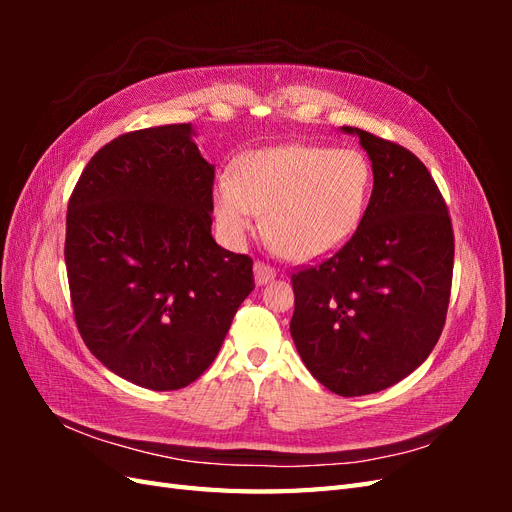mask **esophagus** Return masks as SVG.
Returning a JSON list of instances; mask_svg holds the SVG:
<instances>
[{
	"label": "esophagus",
	"instance_id": "esophagus-1",
	"mask_svg": "<svg viewBox=\"0 0 512 512\" xmlns=\"http://www.w3.org/2000/svg\"><path fill=\"white\" fill-rule=\"evenodd\" d=\"M275 275H277L275 269L265 265V262H256V265H254V280H256L258 286L269 284L271 280H275Z\"/></svg>",
	"mask_w": 512,
	"mask_h": 512
}]
</instances>
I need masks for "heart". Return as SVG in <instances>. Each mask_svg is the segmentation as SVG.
<instances>
[{
  "label": "heart",
  "mask_w": 512,
  "mask_h": 512,
  "mask_svg": "<svg viewBox=\"0 0 512 512\" xmlns=\"http://www.w3.org/2000/svg\"><path fill=\"white\" fill-rule=\"evenodd\" d=\"M371 194V166L361 151L280 145L245 153L213 192L222 237L239 245L262 215V235L288 260H316L339 250L359 228Z\"/></svg>",
  "instance_id": "1"
}]
</instances>
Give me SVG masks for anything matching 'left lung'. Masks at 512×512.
<instances>
[{
  "instance_id": "1",
  "label": "left lung",
  "mask_w": 512,
  "mask_h": 512,
  "mask_svg": "<svg viewBox=\"0 0 512 512\" xmlns=\"http://www.w3.org/2000/svg\"><path fill=\"white\" fill-rule=\"evenodd\" d=\"M374 190L352 239L292 275L290 335L312 376L342 397L410 376L438 344L453 280V226L414 153L359 128Z\"/></svg>"
}]
</instances>
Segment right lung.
Returning <instances> with one entry per match:
<instances>
[{"label":"right lung","instance_id":"add662e5","mask_svg":"<svg viewBox=\"0 0 512 512\" xmlns=\"http://www.w3.org/2000/svg\"><path fill=\"white\" fill-rule=\"evenodd\" d=\"M194 136L173 123L115 138L68 203L76 327L106 369L151 391L203 374L254 290L252 258L211 235L215 166Z\"/></svg>","mask_w":512,"mask_h":512}]
</instances>
